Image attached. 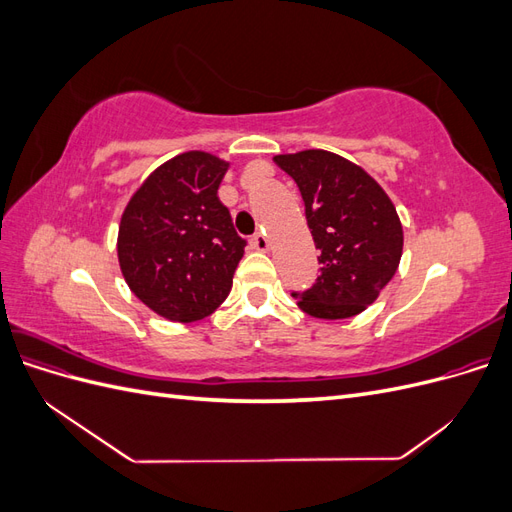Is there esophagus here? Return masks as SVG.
Wrapping results in <instances>:
<instances>
[{"label":"esophagus","mask_w":512,"mask_h":512,"mask_svg":"<svg viewBox=\"0 0 512 512\" xmlns=\"http://www.w3.org/2000/svg\"><path fill=\"white\" fill-rule=\"evenodd\" d=\"M252 245L256 247L258 252H269V247H271V243H269L265 232H256V235L252 237Z\"/></svg>","instance_id":"esophagus-1"}]
</instances>
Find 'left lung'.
I'll list each match as a JSON object with an SVG mask.
<instances>
[{"mask_svg":"<svg viewBox=\"0 0 512 512\" xmlns=\"http://www.w3.org/2000/svg\"><path fill=\"white\" fill-rule=\"evenodd\" d=\"M273 160L297 181L320 250L316 284L292 294L299 309L320 320L365 312L393 280L404 252L393 200L367 170L333 151L305 149Z\"/></svg>","mask_w":512,"mask_h":512,"instance_id":"left-lung-1","label":"left lung"}]
</instances>
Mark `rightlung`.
Returning a JSON list of instances; mask_svg holds the SVG:
<instances>
[{
	"mask_svg": "<svg viewBox=\"0 0 512 512\" xmlns=\"http://www.w3.org/2000/svg\"><path fill=\"white\" fill-rule=\"evenodd\" d=\"M228 168L209 151L179 153L153 170L121 213L123 280L166 320H203L232 288L245 241L218 198Z\"/></svg>",
	"mask_w": 512,
	"mask_h": 512,
	"instance_id": "add662e5",
	"label": "right lung"
}]
</instances>
